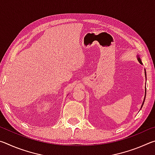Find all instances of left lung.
<instances>
[{
    "label": "left lung",
    "instance_id": "left-lung-1",
    "mask_svg": "<svg viewBox=\"0 0 155 155\" xmlns=\"http://www.w3.org/2000/svg\"><path fill=\"white\" fill-rule=\"evenodd\" d=\"M137 59H138V61H139V62H140L141 64H142V63H141V59H140V57H139V55H137ZM145 75H146V70H145ZM146 90H145V96H144V99H143V103H142V104H141V107H143V103H144V101H145V98H146Z\"/></svg>",
    "mask_w": 155,
    "mask_h": 155
}]
</instances>
